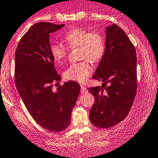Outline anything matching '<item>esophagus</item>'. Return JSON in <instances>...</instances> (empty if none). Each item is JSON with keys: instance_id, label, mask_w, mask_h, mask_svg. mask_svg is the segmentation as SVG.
<instances>
[{"instance_id": "esophagus-1", "label": "esophagus", "mask_w": 158, "mask_h": 158, "mask_svg": "<svg viewBox=\"0 0 158 158\" xmlns=\"http://www.w3.org/2000/svg\"><path fill=\"white\" fill-rule=\"evenodd\" d=\"M87 92V89L83 85H81V93H85Z\"/></svg>"}]
</instances>
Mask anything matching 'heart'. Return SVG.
Here are the masks:
<instances>
[{
  "mask_svg": "<svg viewBox=\"0 0 158 158\" xmlns=\"http://www.w3.org/2000/svg\"><path fill=\"white\" fill-rule=\"evenodd\" d=\"M66 44L71 49L79 47V63L71 64L64 72L65 79L67 80L82 82L92 73V66L89 60L97 63L102 60L106 52V40L98 32H91L83 28H73L63 36ZM49 50L56 63H61L66 60L68 47L59 42L51 44Z\"/></svg>",
  "mask_w": 158,
  "mask_h": 158,
  "instance_id": "heart-1",
  "label": "heart"
}]
</instances>
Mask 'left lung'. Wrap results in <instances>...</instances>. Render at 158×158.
Masks as SVG:
<instances>
[{"instance_id":"left-lung-1","label":"left lung","mask_w":158,"mask_h":158,"mask_svg":"<svg viewBox=\"0 0 158 158\" xmlns=\"http://www.w3.org/2000/svg\"><path fill=\"white\" fill-rule=\"evenodd\" d=\"M106 45L104 56L92 76L104 83L88 89L95 96L89 119L102 128L114 126L127 117L138 85L136 51L125 32L117 24L106 27Z\"/></svg>"}]
</instances>
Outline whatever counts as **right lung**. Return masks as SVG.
I'll list each match as a JSON object with an SVG mask.
<instances>
[{
  "label": "right lung",
  "instance_id": "1",
  "mask_svg": "<svg viewBox=\"0 0 158 158\" xmlns=\"http://www.w3.org/2000/svg\"><path fill=\"white\" fill-rule=\"evenodd\" d=\"M63 27L48 22L35 23L20 40L15 52L14 79L19 94L36 123L55 132L69 127L80 92V85L74 81L57 85L61 76L49 50V33Z\"/></svg>",
  "mask_w": 158,
  "mask_h": 158
}]
</instances>
